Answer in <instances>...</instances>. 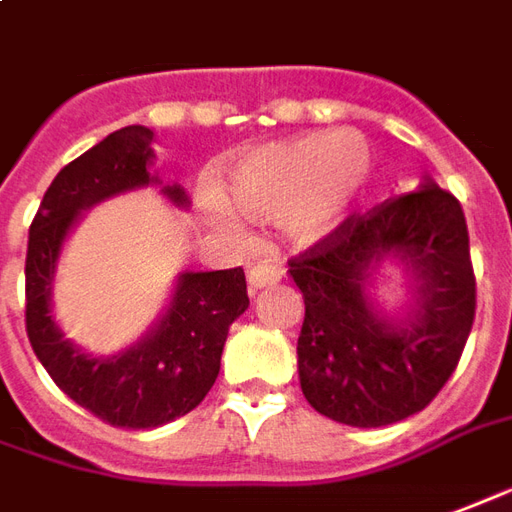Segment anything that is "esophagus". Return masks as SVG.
I'll return each instance as SVG.
<instances>
[{
    "mask_svg": "<svg viewBox=\"0 0 512 512\" xmlns=\"http://www.w3.org/2000/svg\"><path fill=\"white\" fill-rule=\"evenodd\" d=\"M281 275L283 270L278 264H272V261H259V264H253L251 272H248V289H251V292H259L264 286L281 281Z\"/></svg>",
    "mask_w": 512,
    "mask_h": 512,
    "instance_id": "obj_1",
    "label": "esophagus"
}]
</instances>
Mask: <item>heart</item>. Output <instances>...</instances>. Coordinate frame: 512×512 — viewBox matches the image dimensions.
Returning a JSON list of instances; mask_svg holds the SVG:
<instances>
[{
  "mask_svg": "<svg viewBox=\"0 0 512 512\" xmlns=\"http://www.w3.org/2000/svg\"><path fill=\"white\" fill-rule=\"evenodd\" d=\"M371 171V149L363 138L324 130L251 152L231 171L229 193L242 212L286 215L294 237L313 242L363 201Z\"/></svg>",
  "mask_w": 512,
  "mask_h": 512,
  "instance_id": "heart-1",
  "label": "heart"
}]
</instances>
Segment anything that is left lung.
Returning a JSON list of instances; mask_svg holds the SVG:
<instances>
[{
  "label": "left lung",
  "mask_w": 512,
  "mask_h": 512,
  "mask_svg": "<svg viewBox=\"0 0 512 512\" xmlns=\"http://www.w3.org/2000/svg\"><path fill=\"white\" fill-rule=\"evenodd\" d=\"M398 252L418 281L406 328L379 320L362 283ZM305 300L297 365L308 404L335 423L379 428L423 412L461 360L475 322V270L461 201L425 179L420 190L349 215L289 259Z\"/></svg>",
  "instance_id": "8db88e82"
}]
</instances>
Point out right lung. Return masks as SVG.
Masks as SVG:
<instances>
[{"label":"right lung","mask_w":512,"mask_h":512,"mask_svg":"<svg viewBox=\"0 0 512 512\" xmlns=\"http://www.w3.org/2000/svg\"><path fill=\"white\" fill-rule=\"evenodd\" d=\"M152 130H114L48 185L26 245V335L48 376L67 398L117 428H158L204 401L218 379L231 322L248 308L242 267L179 275L169 311L144 341L117 357H87L51 319V281L78 212L125 190L155 185L149 177ZM185 204V190L166 188Z\"/></svg>","instance_id":"add662e5"}]
</instances>
